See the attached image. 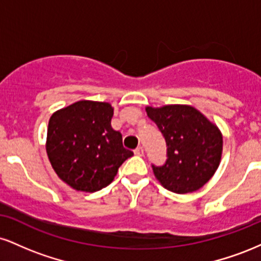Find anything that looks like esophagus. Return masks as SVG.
Masks as SVG:
<instances>
[{
    "mask_svg": "<svg viewBox=\"0 0 261 261\" xmlns=\"http://www.w3.org/2000/svg\"><path fill=\"white\" fill-rule=\"evenodd\" d=\"M134 152H135V154L140 155V157H141V155H143V153H145V152H143V147H142V146H139V147L135 149Z\"/></svg>",
    "mask_w": 261,
    "mask_h": 261,
    "instance_id": "obj_1",
    "label": "esophagus"
}]
</instances>
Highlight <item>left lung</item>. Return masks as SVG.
Wrapping results in <instances>:
<instances>
[{
    "instance_id": "left-lung-1",
    "label": "left lung",
    "mask_w": 261,
    "mask_h": 261,
    "mask_svg": "<svg viewBox=\"0 0 261 261\" xmlns=\"http://www.w3.org/2000/svg\"><path fill=\"white\" fill-rule=\"evenodd\" d=\"M167 143V161L153 168L162 187L176 194L199 190L215 174L222 155L220 128L194 107H146Z\"/></svg>"
}]
</instances>
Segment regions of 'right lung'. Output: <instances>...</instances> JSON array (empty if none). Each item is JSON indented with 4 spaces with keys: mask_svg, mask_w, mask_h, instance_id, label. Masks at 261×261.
Masks as SVG:
<instances>
[{
    "mask_svg": "<svg viewBox=\"0 0 261 261\" xmlns=\"http://www.w3.org/2000/svg\"><path fill=\"white\" fill-rule=\"evenodd\" d=\"M109 103L80 100L51 115L46 153L59 178L77 191L94 193L114 180L134 152L112 127Z\"/></svg>",
    "mask_w": 261,
    "mask_h": 261,
    "instance_id": "1",
    "label": "right lung"
}]
</instances>
